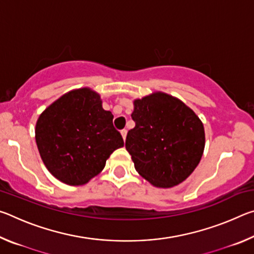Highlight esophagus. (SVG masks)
<instances>
[{"mask_svg":"<svg viewBox=\"0 0 254 254\" xmlns=\"http://www.w3.org/2000/svg\"><path fill=\"white\" fill-rule=\"evenodd\" d=\"M127 130H122V131H121V135H122L124 141H126V139H127Z\"/></svg>","mask_w":254,"mask_h":254,"instance_id":"esophagus-1","label":"esophagus"}]
</instances>
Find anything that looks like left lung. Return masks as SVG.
<instances>
[{"label": "left lung", "instance_id": "obj_1", "mask_svg": "<svg viewBox=\"0 0 254 254\" xmlns=\"http://www.w3.org/2000/svg\"><path fill=\"white\" fill-rule=\"evenodd\" d=\"M135 127L126 148L139 175L154 187L171 188L198 166L205 148L203 122L179 98L154 92L133 101Z\"/></svg>", "mask_w": 254, "mask_h": 254}]
</instances>
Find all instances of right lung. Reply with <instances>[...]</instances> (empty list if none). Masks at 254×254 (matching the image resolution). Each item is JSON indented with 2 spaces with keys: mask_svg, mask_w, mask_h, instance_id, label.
Listing matches in <instances>:
<instances>
[{
  "mask_svg": "<svg viewBox=\"0 0 254 254\" xmlns=\"http://www.w3.org/2000/svg\"><path fill=\"white\" fill-rule=\"evenodd\" d=\"M113 114L89 87L69 91L47 107L36 123V142L49 173L64 184L80 186L104 169L124 145Z\"/></svg>",
  "mask_w": 254,
  "mask_h": 254,
  "instance_id": "1",
  "label": "right lung"
}]
</instances>
